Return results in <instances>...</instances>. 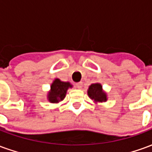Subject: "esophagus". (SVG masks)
Returning a JSON list of instances; mask_svg holds the SVG:
<instances>
[{"label":"esophagus","mask_w":152,"mask_h":152,"mask_svg":"<svg viewBox=\"0 0 152 152\" xmlns=\"http://www.w3.org/2000/svg\"><path fill=\"white\" fill-rule=\"evenodd\" d=\"M83 86V83L82 82H78L76 84V87L77 89H81Z\"/></svg>","instance_id":"34e87169"}]
</instances>
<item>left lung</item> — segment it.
Masks as SVG:
<instances>
[{
    "instance_id": "8db88e82",
    "label": "left lung",
    "mask_w": 152,
    "mask_h": 152,
    "mask_svg": "<svg viewBox=\"0 0 152 152\" xmlns=\"http://www.w3.org/2000/svg\"><path fill=\"white\" fill-rule=\"evenodd\" d=\"M87 93L89 98L95 102H106L107 100V94L102 90V85L99 83H95L89 86Z\"/></svg>"
}]
</instances>
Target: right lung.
Listing matches in <instances>:
<instances>
[{"mask_svg": "<svg viewBox=\"0 0 152 152\" xmlns=\"http://www.w3.org/2000/svg\"><path fill=\"white\" fill-rule=\"evenodd\" d=\"M72 86L70 82L61 81L59 79H55L51 84L50 90L48 93L47 99L52 103H57L63 100L66 96V91L69 88H72Z\"/></svg>", "mask_w": 152, "mask_h": 152, "instance_id": "1", "label": "right lung"}]
</instances>
